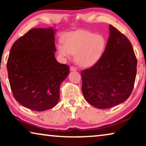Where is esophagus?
Returning <instances> with one entry per match:
<instances>
[{
  "label": "esophagus",
  "instance_id": "1",
  "mask_svg": "<svg viewBox=\"0 0 146 146\" xmlns=\"http://www.w3.org/2000/svg\"><path fill=\"white\" fill-rule=\"evenodd\" d=\"M70 70L72 71H76V70H77V68H76V67H75V66H71V67H70Z\"/></svg>",
  "mask_w": 146,
  "mask_h": 146
}]
</instances>
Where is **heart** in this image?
<instances>
[{
    "instance_id": "b5f03b06",
    "label": "heart",
    "mask_w": 146,
    "mask_h": 146,
    "mask_svg": "<svg viewBox=\"0 0 146 146\" xmlns=\"http://www.w3.org/2000/svg\"><path fill=\"white\" fill-rule=\"evenodd\" d=\"M106 47V40L102 35H95L88 31H78L64 37V44L58 45L62 56L70 57L76 55V61L83 67L95 64L103 55Z\"/></svg>"
}]
</instances>
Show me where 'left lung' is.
Listing matches in <instances>:
<instances>
[{
    "instance_id": "left-lung-1",
    "label": "left lung",
    "mask_w": 146,
    "mask_h": 146,
    "mask_svg": "<svg viewBox=\"0 0 146 146\" xmlns=\"http://www.w3.org/2000/svg\"><path fill=\"white\" fill-rule=\"evenodd\" d=\"M110 31L102 56L81 72L84 97L98 109L110 108L126 100L137 75V60L130 41L111 25Z\"/></svg>"
}]
</instances>
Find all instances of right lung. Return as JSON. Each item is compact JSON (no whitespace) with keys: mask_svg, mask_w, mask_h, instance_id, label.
<instances>
[{"mask_svg":"<svg viewBox=\"0 0 146 146\" xmlns=\"http://www.w3.org/2000/svg\"><path fill=\"white\" fill-rule=\"evenodd\" d=\"M55 33L52 28L30 29L15 42L7 62L14 98L37 111L56 105L61 83L70 73L68 65L55 59Z\"/></svg>","mask_w":146,"mask_h":146,"instance_id":"1","label":"right lung"}]
</instances>
